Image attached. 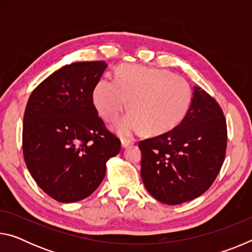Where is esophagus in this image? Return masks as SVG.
<instances>
[{"label":"esophagus","instance_id":"34e87169","mask_svg":"<svg viewBox=\"0 0 252 252\" xmlns=\"http://www.w3.org/2000/svg\"><path fill=\"white\" fill-rule=\"evenodd\" d=\"M133 143H134L133 140H130V139H122L121 140V147L123 149H126L127 147L132 146V144H133Z\"/></svg>","mask_w":252,"mask_h":252}]
</instances>
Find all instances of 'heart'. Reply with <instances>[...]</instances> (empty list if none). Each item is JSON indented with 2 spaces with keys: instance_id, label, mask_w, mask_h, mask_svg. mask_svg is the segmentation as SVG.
<instances>
[{
  "instance_id": "b5f03b06",
  "label": "heart",
  "mask_w": 252,
  "mask_h": 252,
  "mask_svg": "<svg viewBox=\"0 0 252 252\" xmlns=\"http://www.w3.org/2000/svg\"><path fill=\"white\" fill-rule=\"evenodd\" d=\"M130 100V110L116 129L122 135L143 127L160 134L179 125L190 109L192 93L187 81L167 70L140 65L119 67L116 79H102L93 90V103L106 121H116Z\"/></svg>"
}]
</instances>
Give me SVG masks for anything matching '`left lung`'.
<instances>
[{
  "label": "left lung",
  "mask_w": 252,
  "mask_h": 252,
  "mask_svg": "<svg viewBox=\"0 0 252 252\" xmlns=\"http://www.w3.org/2000/svg\"><path fill=\"white\" fill-rule=\"evenodd\" d=\"M141 178L148 192L165 204L201 195L216 180L227 149L222 110L200 87L193 88L185 119L155 138L140 141Z\"/></svg>",
  "instance_id": "obj_1"
}]
</instances>
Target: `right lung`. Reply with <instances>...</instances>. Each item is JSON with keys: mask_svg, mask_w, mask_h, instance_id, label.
<instances>
[{"mask_svg": "<svg viewBox=\"0 0 252 252\" xmlns=\"http://www.w3.org/2000/svg\"><path fill=\"white\" fill-rule=\"evenodd\" d=\"M106 64L75 62L48 76L29 97L23 119V156L42 190L59 202H75L95 191L105 163L121 142L106 130L93 104V90Z\"/></svg>", "mask_w": 252, "mask_h": 252, "instance_id": "add662e5", "label": "right lung"}]
</instances>
